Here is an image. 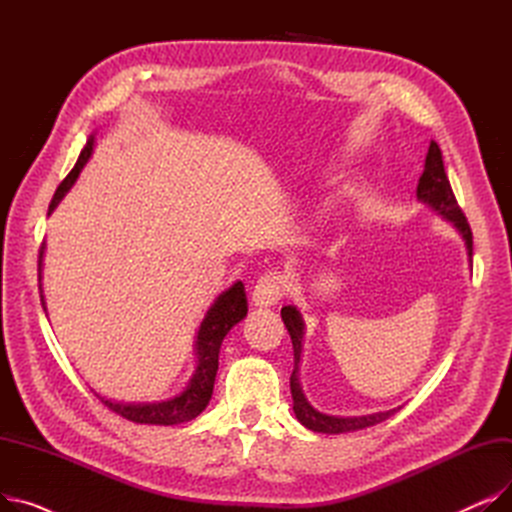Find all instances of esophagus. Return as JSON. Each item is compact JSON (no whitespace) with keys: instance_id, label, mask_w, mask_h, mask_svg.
<instances>
[{"instance_id":"34e87169","label":"esophagus","mask_w":512,"mask_h":512,"mask_svg":"<svg viewBox=\"0 0 512 512\" xmlns=\"http://www.w3.org/2000/svg\"><path fill=\"white\" fill-rule=\"evenodd\" d=\"M286 294V278L280 272L263 274L253 288V303L257 307H272Z\"/></svg>"}]
</instances>
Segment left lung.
Instances as JSON below:
<instances>
[{
  "instance_id": "1",
  "label": "left lung",
  "mask_w": 512,
  "mask_h": 512,
  "mask_svg": "<svg viewBox=\"0 0 512 512\" xmlns=\"http://www.w3.org/2000/svg\"><path fill=\"white\" fill-rule=\"evenodd\" d=\"M417 199L423 201L425 205L432 207L434 211H438L442 218H446L448 222H452V226L461 232V236L465 238L467 245V253L469 259L473 257V232L471 226L465 218L463 209L456 203V197L450 188L448 176L444 172V161H442V151L438 147L436 141L429 143V151L425 157V170L419 178L417 184ZM282 321L290 334L292 340V348H294V369L290 375V392H292V400H294V415L297 419L313 429V432L319 434H344V432H357V429H365L371 425H378L382 421H386L388 417H392L398 409H390L384 413H373V415H363V417H334V415H326L319 413L317 409H313L303 390L299 384V363H301V348H303V319L301 313L297 311V307H282Z\"/></svg>"
}]
</instances>
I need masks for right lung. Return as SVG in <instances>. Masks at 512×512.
<instances>
[{
  "label": "right lung",
  "instance_id": "1",
  "mask_svg": "<svg viewBox=\"0 0 512 512\" xmlns=\"http://www.w3.org/2000/svg\"><path fill=\"white\" fill-rule=\"evenodd\" d=\"M93 145H95V137H91L85 145V149L80 151L76 166L72 168V172L62 180V184L58 186L56 195H53L51 203H49V213L58 207V203L64 199V195L70 191L72 184L76 182L80 170L89 161L91 153H93ZM43 245L39 251V288H41V261H43ZM41 305L45 309V301L41 294ZM249 311L247 305V292H245V284L236 282L232 284L226 292H222L215 303L211 305V309L207 311L205 319L201 321V328L197 334V369L193 373L191 382L184 388V392H180L178 396L170 398V400H161V402H143V405H128V402H114L107 400L103 396L101 402L103 405L118 413L120 417L134 421V423H151V425H178V423H186L195 419L197 415H201L205 411V407L209 405L211 394H213V382H215V373H218V357H220V346L222 340L226 338V334L238 324L240 319H245Z\"/></svg>",
  "mask_w": 512,
  "mask_h": 512
}]
</instances>
